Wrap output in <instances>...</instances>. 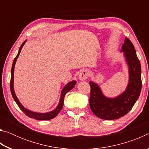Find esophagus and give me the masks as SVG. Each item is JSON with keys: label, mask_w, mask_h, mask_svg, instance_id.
Segmentation results:
<instances>
[{"label": "esophagus", "mask_w": 149, "mask_h": 149, "mask_svg": "<svg viewBox=\"0 0 149 149\" xmlns=\"http://www.w3.org/2000/svg\"><path fill=\"white\" fill-rule=\"evenodd\" d=\"M89 72L87 70H82L80 72L79 75V78L80 80L81 81H85L86 80L88 77H89Z\"/></svg>", "instance_id": "obj_1"}]
</instances>
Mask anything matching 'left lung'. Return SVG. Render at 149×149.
Masks as SVG:
<instances>
[{"instance_id": "left-lung-1", "label": "left lung", "mask_w": 149, "mask_h": 149, "mask_svg": "<svg viewBox=\"0 0 149 149\" xmlns=\"http://www.w3.org/2000/svg\"><path fill=\"white\" fill-rule=\"evenodd\" d=\"M129 67V83L124 92L117 97L110 99L102 94L95 82L90 81L89 106L93 114L103 120H116L124 116L132 110L139 97L142 81L140 61L135 47L127 37L122 47Z\"/></svg>"}]
</instances>
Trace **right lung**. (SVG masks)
I'll use <instances>...</instances> for the list:
<instances>
[{"instance_id": "obj_1", "label": "right lung", "mask_w": 149, "mask_h": 149, "mask_svg": "<svg viewBox=\"0 0 149 149\" xmlns=\"http://www.w3.org/2000/svg\"><path fill=\"white\" fill-rule=\"evenodd\" d=\"M26 41H24L23 43L22 44L21 47H19L18 53H17V56L14 58L13 64H12V70H11V79H10V87L11 94L12 95V97H13V99L15 100V102H16V104H17V106H18L19 108L23 111L25 114H26V115L28 117L31 118H33L35 120H48L52 119V118L56 117V116L58 114V113L61 111L62 108L63 107V105H64V97L65 94L74 87L75 84H76V81H70V83H68L66 85H65V87L63 88V89L62 91L61 97H60L58 105L57 106V107L55 108L54 110L51 111V112H49L47 113H37V112H31V111H29L27 109H26V108H24L21 103L19 102L18 99H17L16 94H15V92L14 90V66H15V64H16L17 58H18L22 47H23L24 44L26 43Z\"/></svg>"}]
</instances>
